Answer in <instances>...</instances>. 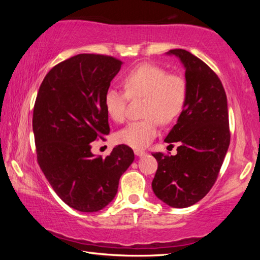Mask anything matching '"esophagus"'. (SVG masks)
I'll use <instances>...</instances> for the list:
<instances>
[{
  "label": "esophagus",
  "instance_id": "obj_1",
  "mask_svg": "<svg viewBox=\"0 0 260 260\" xmlns=\"http://www.w3.org/2000/svg\"><path fill=\"white\" fill-rule=\"evenodd\" d=\"M134 153H135L136 156L141 157V156H144V155H146V151H143V150H140V149H136V150H134Z\"/></svg>",
  "mask_w": 260,
  "mask_h": 260
}]
</instances>
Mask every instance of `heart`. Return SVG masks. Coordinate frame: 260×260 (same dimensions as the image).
I'll return each instance as SVG.
<instances>
[{
    "label": "heart",
    "mask_w": 260,
    "mask_h": 260,
    "mask_svg": "<svg viewBox=\"0 0 260 260\" xmlns=\"http://www.w3.org/2000/svg\"><path fill=\"white\" fill-rule=\"evenodd\" d=\"M122 83L126 93L113 87L107 90L105 111L113 121L122 122L128 98H143L142 114L146 118L131 122L116 135L119 143L143 149L156 138L159 121L169 124L181 113L186 102V81L180 74L166 73L157 65L141 64L125 74Z\"/></svg>",
    "instance_id": "1"
}]
</instances>
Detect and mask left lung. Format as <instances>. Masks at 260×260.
<instances>
[{
    "mask_svg": "<svg viewBox=\"0 0 260 260\" xmlns=\"http://www.w3.org/2000/svg\"><path fill=\"white\" fill-rule=\"evenodd\" d=\"M166 55L178 57L184 68L187 95L177 124L165 138L178 142L175 156L152 153L158 169L152 190L172 208H188L210 191L230 147L227 98L222 83L204 61L183 49Z\"/></svg>",
    "mask_w": 260,
    "mask_h": 260,
    "instance_id": "1",
    "label": "left lung"
}]
</instances>
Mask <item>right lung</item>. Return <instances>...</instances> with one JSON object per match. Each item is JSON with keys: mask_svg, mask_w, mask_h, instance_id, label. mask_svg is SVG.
<instances>
[{"mask_svg": "<svg viewBox=\"0 0 260 260\" xmlns=\"http://www.w3.org/2000/svg\"><path fill=\"white\" fill-rule=\"evenodd\" d=\"M122 61L80 54L52 68L33 111L38 162L59 199L81 212H98L116 196L119 179L134 160L125 144L96 157L91 144L109 134L104 95Z\"/></svg>", "mask_w": 260, "mask_h": 260, "instance_id": "right-lung-1", "label": "right lung"}]
</instances>
